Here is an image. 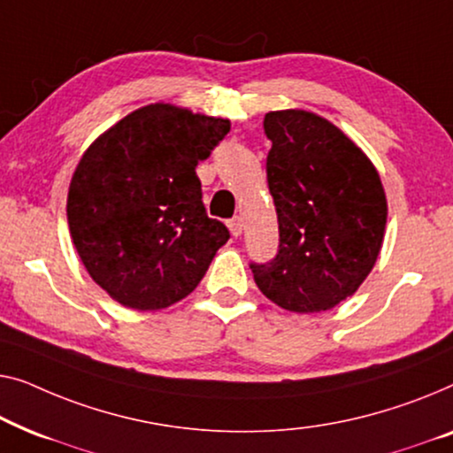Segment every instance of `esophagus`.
I'll use <instances>...</instances> for the list:
<instances>
[{
  "label": "esophagus",
  "mask_w": 453,
  "mask_h": 453,
  "mask_svg": "<svg viewBox=\"0 0 453 453\" xmlns=\"http://www.w3.org/2000/svg\"><path fill=\"white\" fill-rule=\"evenodd\" d=\"M227 227H229V232H232V235H235V238H238V235L242 234V219L240 218L229 219L227 221Z\"/></svg>",
  "instance_id": "34e87169"
}]
</instances>
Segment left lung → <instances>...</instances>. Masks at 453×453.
Wrapping results in <instances>:
<instances>
[{"mask_svg":"<svg viewBox=\"0 0 453 453\" xmlns=\"http://www.w3.org/2000/svg\"><path fill=\"white\" fill-rule=\"evenodd\" d=\"M271 139L269 190L279 252L250 265L258 289L296 314L333 310L361 288L384 242L381 178L359 145L320 114L288 108L265 114Z\"/></svg>","mask_w":453,"mask_h":453,"instance_id":"obj_1","label":"left lung"}]
</instances>
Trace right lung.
I'll use <instances>...</instances> for the list:
<instances>
[{"label": "right lung", "mask_w": 453, "mask_h": 453, "mask_svg": "<svg viewBox=\"0 0 453 453\" xmlns=\"http://www.w3.org/2000/svg\"><path fill=\"white\" fill-rule=\"evenodd\" d=\"M227 133V119L156 102L84 151L69 182V234L114 302L162 310L205 277L229 232L207 218L195 168Z\"/></svg>", "instance_id": "add662e5"}]
</instances>
